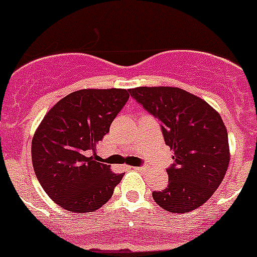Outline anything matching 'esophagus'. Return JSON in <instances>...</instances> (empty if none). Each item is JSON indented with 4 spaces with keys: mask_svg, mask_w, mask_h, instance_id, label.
<instances>
[{
    "mask_svg": "<svg viewBox=\"0 0 257 257\" xmlns=\"http://www.w3.org/2000/svg\"><path fill=\"white\" fill-rule=\"evenodd\" d=\"M134 170H136V171H144L145 167H143V166H140V167H133Z\"/></svg>",
    "mask_w": 257,
    "mask_h": 257,
    "instance_id": "1",
    "label": "esophagus"
}]
</instances>
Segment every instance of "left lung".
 <instances>
[{
    "instance_id": "obj_1",
    "label": "left lung",
    "mask_w": 257,
    "mask_h": 257,
    "mask_svg": "<svg viewBox=\"0 0 257 257\" xmlns=\"http://www.w3.org/2000/svg\"><path fill=\"white\" fill-rule=\"evenodd\" d=\"M131 96L160 119L166 145L174 151L169 185L153 192L169 212H190L219 188L229 166V143L219 113L203 99L179 87H136Z\"/></svg>"
}]
</instances>
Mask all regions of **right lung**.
<instances>
[{"label": "right lung", "instance_id": "1", "mask_svg": "<svg viewBox=\"0 0 257 257\" xmlns=\"http://www.w3.org/2000/svg\"><path fill=\"white\" fill-rule=\"evenodd\" d=\"M130 97L124 88H85L50 109L32 140V163L47 196L74 213L105 205L123 174L97 160L96 145Z\"/></svg>", "mask_w": 257, "mask_h": 257}]
</instances>
